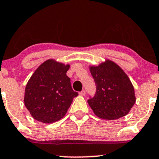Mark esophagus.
<instances>
[{
	"mask_svg": "<svg viewBox=\"0 0 159 159\" xmlns=\"http://www.w3.org/2000/svg\"><path fill=\"white\" fill-rule=\"evenodd\" d=\"M85 94H86V91L84 90H83L79 93L80 96H85Z\"/></svg>",
	"mask_w": 159,
	"mask_h": 159,
	"instance_id": "34e87169",
	"label": "esophagus"
}]
</instances>
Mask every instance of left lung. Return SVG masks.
<instances>
[{
    "label": "left lung",
    "mask_w": 159,
    "mask_h": 159,
    "mask_svg": "<svg viewBox=\"0 0 159 159\" xmlns=\"http://www.w3.org/2000/svg\"><path fill=\"white\" fill-rule=\"evenodd\" d=\"M96 83L93 97L87 100L94 114L105 120L125 116L136 101L132 82L117 64L106 60L97 66H90Z\"/></svg>",
    "instance_id": "obj_1"
}]
</instances>
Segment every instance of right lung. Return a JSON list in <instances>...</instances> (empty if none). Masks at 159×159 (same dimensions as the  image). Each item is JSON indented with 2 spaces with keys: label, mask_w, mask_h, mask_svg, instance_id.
Instances as JSON below:
<instances>
[{
  "label": "right lung",
  "mask_w": 159,
  "mask_h": 159,
  "mask_svg": "<svg viewBox=\"0 0 159 159\" xmlns=\"http://www.w3.org/2000/svg\"><path fill=\"white\" fill-rule=\"evenodd\" d=\"M69 66L48 60L38 67L29 79L24 102L36 120L54 123L66 114L73 98L78 95L72 90L70 78L66 75Z\"/></svg>",
  "instance_id": "obj_1"
}]
</instances>
